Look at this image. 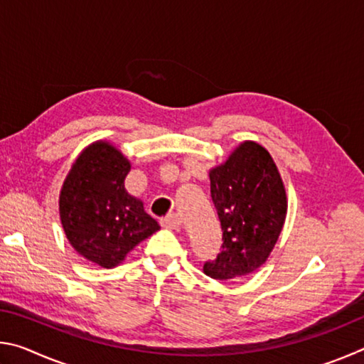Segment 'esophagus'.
Returning <instances> with one entry per match:
<instances>
[{"label": "esophagus", "mask_w": 364, "mask_h": 364, "mask_svg": "<svg viewBox=\"0 0 364 364\" xmlns=\"http://www.w3.org/2000/svg\"><path fill=\"white\" fill-rule=\"evenodd\" d=\"M160 225H162L164 228H168V230H176V228H180L181 221L176 213H170V215H167V217H164L162 220H160Z\"/></svg>", "instance_id": "34e87169"}]
</instances>
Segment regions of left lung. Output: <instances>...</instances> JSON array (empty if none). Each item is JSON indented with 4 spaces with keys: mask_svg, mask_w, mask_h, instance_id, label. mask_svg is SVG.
I'll use <instances>...</instances> for the list:
<instances>
[{
    "mask_svg": "<svg viewBox=\"0 0 364 364\" xmlns=\"http://www.w3.org/2000/svg\"><path fill=\"white\" fill-rule=\"evenodd\" d=\"M210 196L223 244L217 258L204 263V273L221 281L254 273L273 250L287 213L284 184L269 152L254 141L239 144L210 170Z\"/></svg>",
    "mask_w": 364,
    "mask_h": 364,
    "instance_id": "left-lung-1",
    "label": "left lung"
}]
</instances>
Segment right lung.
Masks as SVG:
<instances>
[{
	"mask_svg": "<svg viewBox=\"0 0 364 364\" xmlns=\"http://www.w3.org/2000/svg\"><path fill=\"white\" fill-rule=\"evenodd\" d=\"M132 165L106 141L80 154L59 196L60 223L72 247L86 260L114 268L127 254L160 230L143 202L127 193Z\"/></svg>",
	"mask_w": 364,
	"mask_h": 364,
	"instance_id": "obj_1",
	"label": "right lung"
}]
</instances>
